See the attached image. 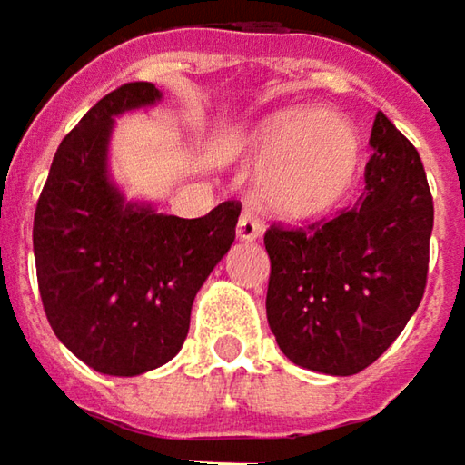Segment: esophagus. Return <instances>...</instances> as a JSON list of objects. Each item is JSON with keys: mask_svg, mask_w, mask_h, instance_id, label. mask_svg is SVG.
Here are the masks:
<instances>
[{"mask_svg": "<svg viewBox=\"0 0 465 465\" xmlns=\"http://www.w3.org/2000/svg\"><path fill=\"white\" fill-rule=\"evenodd\" d=\"M260 233H262V221L254 216V213L244 211L239 216V223H236V239L239 242H254Z\"/></svg>", "mask_w": 465, "mask_h": 465, "instance_id": "esophagus-1", "label": "esophagus"}]
</instances>
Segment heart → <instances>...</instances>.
Returning <instances> with one entry per match:
<instances>
[{"instance_id": "obj_1", "label": "heart", "mask_w": 465, "mask_h": 465, "mask_svg": "<svg viewBox=\"0 0 465 465\" xmlns=\"http://www.w3.org/2000/svg\"><path fill=\"white\" fill-rule=\"evenodd\" d=\"M239 153L257 169L254 195L264 211L309 221L340 208L358 183L362 143L334 113L288 107L252 128Z\"/></svg>"}]
</instances>
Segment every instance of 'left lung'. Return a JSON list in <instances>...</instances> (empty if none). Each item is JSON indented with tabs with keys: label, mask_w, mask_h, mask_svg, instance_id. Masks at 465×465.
I'll list each match as a JSON object with an SVG mask.
<instances>
[{
	"label": "left lung",
	"mask_w": 465,
	"mask_h": 465,
	"mask_svg": "<svg viewBox=\"0 0 465 465\" xmlns=\"http://www.w3.org/2000/svg\"><path fill=\"white\" fill-rule=\"evenodd\" d=\"M355 208L306 229L272 226L267 322L282 355L327 376H355L407 327L424 296L432 195L417 149L383 113Z\"/></svg>",
	"instance_id": "1"
}]
</instances>
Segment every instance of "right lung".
<instances>
[{
    "mask_svg": "<svg viewBox=\"0 0 465 465\" xmlns=\"http://www.w3.org/2000/svg\"><path fill=\"white\" fill-rule=\"evenodd\" d=\"M162 92L131 82L104 94L61 141L33 223L43 309L61 342L104 376H141L169 362L190 329L201 285L232 249L242 205L203 218L125 201L110 174L115 118Z\"/></svg>",
    "mask_w": 465,
    "mask_h": 465,
    "instance_id": "right-lung-1",
    "label": "right lung"
}]
</instances>
